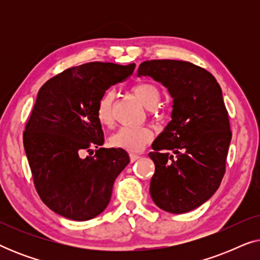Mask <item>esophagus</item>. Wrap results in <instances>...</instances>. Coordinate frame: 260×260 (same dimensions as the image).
I'll list each match as a JSON object with an SVG mask.
<instances>
[{
    "label": "esophagus",
    "instance_id": "obj_1",
    "mask_svg": "<svg viewBox=\"0 0 260 260\" xmlns=\"http://www.w3.org/2000/svg\"><path fill=\"white\" fill-rule=\"evenodd\" d=\"M138 158H140V156H138L137 154H130V161L131 162H135Z\"/></svg>",
    "mask_w": 260,
    "mask_h": 260
}]
</instances>
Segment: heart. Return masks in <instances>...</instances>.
I'll list each match as a JSON object with an SVG mask.
<instances>
[{
    "label": "heart",
    "mask_w": 260,
    "mask_h": 260,
    "mask_svg": "<svg viewBox=\"0 0 260 260\" xmlns=\"http://www.w3.org/2000/svg\"><path fill=\"white\" fill-rule=\"evenodd\" d=\"M131 91L135 97L148 109H155L161 99V90L157 85L150 81L136 84L131 88ZM113 99H115L113 90H106L103 92L95 104V117L99 124L104 126H110L113 124ZM152 137L154 134L147 126H123L110 137V144L123 150L137 152L150 143Z\"/></svg>",
    "instance_id": "obj_1"
}]
</instances>
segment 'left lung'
Listing matches in <instances>:
<instances>
[{
	"label": "left lung",
	"instance_id": "obj_1",
	"mask_svg": "<svg viewBox=\"0 0 260 260\" xmlns=\"http://www.w3.org/2000/svg\"><path fill=\"white\" fill-rule=\"evenodd\" d=\"M168 88L172 120L152 143V200L163 211H193L218 189L232 138L221 87L212 73L181 60H150L138 67ZM173 154H172L171 152Z\"/></svg>",
	"mask_w": 260,
	"mask_h": 260
}]
</instances>
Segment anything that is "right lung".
<instances>
[{
  "mask_svg": "<svg viewBox=\"0 0 260 260\" xmlns=\"http://www.w3.org/2000/svg\"><path fill=\"white\" fill-rule=\"evenodd\" d=\"M136 65L87 62L42 85L23 131L33 182L44 204L76 221L90 220L109 205L116 177L130 162L125 150L104 143L95 104L104 91L127 79ZM96 148L94 156L80 157Z\"/></svg>",
  "mask_w": 260,
  "mask_h": 260,
  "instance_id": "1",
  "label": "right lung"
}]
</instances>
